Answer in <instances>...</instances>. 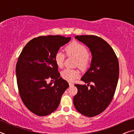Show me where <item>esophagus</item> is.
<instances>
[{
    "instance_id": "1",
    "label": "esophagus",
    "mask_w": 134,
    "mask_h": 134,
    "mask_svg": "<svg viewBox=\"0 0 134 134\" xmlns=\"http://www.w3.org/2000/svg\"><path fill=\"white\" fill-rule=\"evenodd\" d=\"M69 85H70V86H74V84L72 83H69Z\"/></svg>"
}]
</instances>
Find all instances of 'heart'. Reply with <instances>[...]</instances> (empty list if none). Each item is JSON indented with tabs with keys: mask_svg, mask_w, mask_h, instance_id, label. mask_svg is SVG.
I'll use <instances>...</instances> for the list:
<instances>
[{
	"mask_svg": "<svg viewBox=\"0 0 134 134\" xmlns=\"http://www.w3.org/2000/svg\"><path fill=\"white\" fill-rule=\"evenodd\" d=\"M65 53L67 55L73 56L76 58V65L80 69H87L91 62V58L89 55V51L85 45L77 42H73L65 47ZM65 54L61 51L56 52L54 55V61L59 68L64 65ZM62 77L69 81H73L80 76L78 70L65 69L61 72Z\"/></svg>",
	"mask_w": 134,
	"mask_h": 134,
	"instance_id": "obj_1",
	"label": "heart"
}]
</instances>
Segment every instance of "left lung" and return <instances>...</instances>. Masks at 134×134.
I'll use <instances>...</instances> for the list:
<instances>
[{
	"mask_svg": "<svg viewBox=\"0 0 134 134\" xmlns=\"http://www.w3.org/2000/svg\"><path fill=\"white\" fill-rule=\"evenodd\" d=\"M75 38L89 47L92 59L89 69L81 79L88 85H74L78 91L74 105L79 113L93 117L103 112L112 100L119 78L118 59L102 38L95 35H77ZM90 82L94 85H90Z\"/></svg>",
	"mask_w": 134,
	"mask_h": 134,
	"instance_id": "obj_1",
	"label": "left lung"
}]
</instances>
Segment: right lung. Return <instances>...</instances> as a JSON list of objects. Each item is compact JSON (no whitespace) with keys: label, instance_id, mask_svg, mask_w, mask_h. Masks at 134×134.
I'll use <instances>...</instances> for the list:
<instances>
[{"label":"right lung","instance_id":"1","mask_svg":"<svg viewBox=\"0 0 134 134\" xmlns=\"http://www.w3.org/2000/svg\"><path fill=\"white\" fill-rule=\"evenodd\" d=\"M71 37L40 36L27 43L18 57L16 66L18 91L28 109L38 116L55 111L69 85L60 77L54 55ZM53 79L54 84L48 83ZM52 81V80H51Z\"/></svg>","mask_w":134,"mask_h":134}]
</instances>
